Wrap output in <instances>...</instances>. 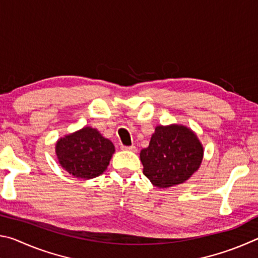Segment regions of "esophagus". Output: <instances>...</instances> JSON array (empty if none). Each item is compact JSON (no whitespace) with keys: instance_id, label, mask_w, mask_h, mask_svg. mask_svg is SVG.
<instances>
[{"instance_id":"esophagus-1","label":"esophagus","mask_w":258,"mask_h":258,"mask_svg":"<svg viewBox=\"0 0 258 258\" xmlns=\"http://www.w3.org/2000/svg\"><path fill=\"white\" fill-rule=\"evenodd\" d=\"M121 150H126V151H133V152H135V151H137V147H135V146H130V147L121 146Z\"/></svg>"}]
</instances>
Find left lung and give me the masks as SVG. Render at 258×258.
Returning a JSON list of instances; mask_svg holds the SVG:
<instances>
[{
    "instance_id": "8db88e82",
    "label": "left lung",
    "mask_w": 258,
    "mask_h": 258,
    "mask_svg": "<svg viewBox=\"0 0 258 258\" xmlns=\"http://www.w3.org/2000/svg\"><path fill=\"white\" fill-rule=\"evenodd\" d=\"M203 157L204 148L196 133L177 124L157 126L149 147L140 152L143 174L163 189L184 183L198 171Z\"/></svg>"
}]
</instances>
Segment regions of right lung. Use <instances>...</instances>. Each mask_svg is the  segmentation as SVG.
<instances>
[{
  "label": "right lung",
  "mask_w": 258,
  "mask_h": 258,
  "mask_svg": "<svg viewBox=\"0 0 258 258\" xmlns=\"http://www.w3.org/2000/svg\"><path fill=\"white\" fill-rule=\"evenodd\" d=\"M115 152L110 140L90 126L58 140L55 154L64 171L77 178L90 180L106 171Z\"/></svg>",
  "instance_id": "obj_1"
}]
</instances>
